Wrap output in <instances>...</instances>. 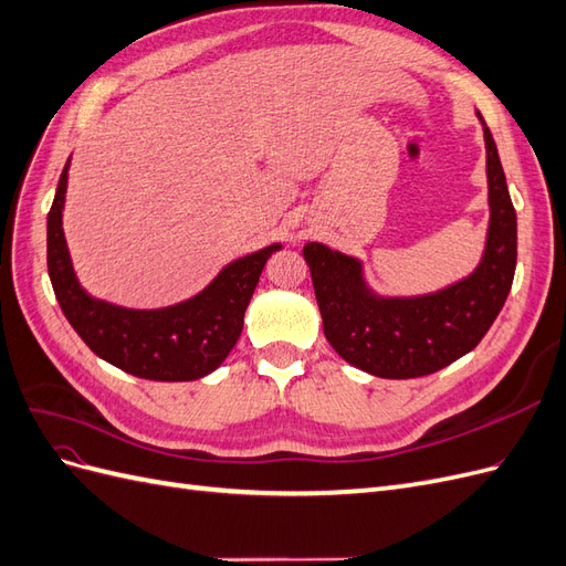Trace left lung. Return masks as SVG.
<instances>
[{
	"label": "left lung",
	"mask_w": 566,
	"mask_h": 566,
	"mask_svg": "<svg viewBox=\"0 0 566 566\" xmlns=\"http://www.w3.org/2000/svg\"><path fill=\"white\" fill-rule=\"evenodd\" d=\"M484 142L491 221L482 264L470 279L434 295L382 300L370 295L354 256L304 245L323 333L352 366L389 380L437 373L472 352L501 314L517 266V214L489 127Z\"/></svg>",
	"instance_id": "8db88e82"
}]
</instances>
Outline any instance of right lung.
Segmentation results:
<instances>
[{"mask_svg":"<svg viewBox=\"0 0 566 566\" xmlns=\"http://www.w3.org/2000/svg\"><path fill=\"white\" fill-rule=\"evenodd\" d=\"M67 163L46 217V266L61 310L84 345L104 361L146 380H198L219 368L241 337L243 316L266 260L281 245L235 260L200 295L167 310L136 312L94 300L75 279L61 227Z\"/></svg>","mask_w":566,"mask_h":566,"instance_id":"obj_1","label":"right lung"}]
</instances>
